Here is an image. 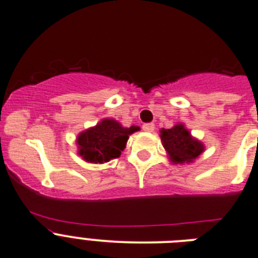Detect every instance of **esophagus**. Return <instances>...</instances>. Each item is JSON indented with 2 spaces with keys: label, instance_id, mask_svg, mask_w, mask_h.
I'll return each mask as SVG.
<instances>
[{
  "label": "esophagus",
  "instance_id": "esophagus-1",
  "mask_svg": "<svg viewBox=\"0 0 258 258\" xmlns=\"http://www.w3.org/2000/svg\"><path fill=\"white\" fill-rule=\"evenodd\" d=\"M142 130L146 132H154L155 124L154 123H145L144 126H142Z\"/></svg>",
  "mask_w": 258,
  "mask_h": 258
}]
</instances>
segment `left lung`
<instances>
[{
	"label": "left lung",
	"instance_id": "obj_1",
	"mask_svg": "<svg viewBox=\"0 0 258 258\" xmlns=\"http://www.w3.org/2000/svg\"><path fill=\"white\" fill-rule=\"evenodd\" d=\"M160 139L172 164H191L206 150L203 142L192 137L184 123H176L171 128H161Z\"/></svg>",
	"mask_w": 258,
	"mask_h": 258
}]
</instances>
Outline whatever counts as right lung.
<instances>
[{
    "label": "right lung",
    "instance_id": "right-lung-1",
    "mask_svg": "<svg viewBox=\"0 0 258 258\" xmlns=\"http://www.w3.org/2000/svg\"><path fill=\"white\" fill-rule=\"evenodd\" d=\"M140 131L139 126L123 127L113 118H103L96 126L82 131L77 137L78 155L87 162L103 164L119 157L130 135Z\"/></svg>",
    "mask_w": 258,
    "mask_h": 258
}]
</instances>
